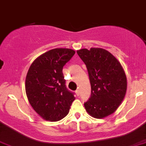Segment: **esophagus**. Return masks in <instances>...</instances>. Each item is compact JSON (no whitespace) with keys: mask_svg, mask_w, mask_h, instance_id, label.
Segmentation results:
<instances>
[{"mask_svg":"<svg viewBox=\"0 0 146 146\" xmlns=\"http://www.w3.org/2000/svg\"><path fill=\"white\" fill-rule=\"evenodd\" d=\"M76 94L77 96H79V90H76Z\"/></svg>","mask_w":146,"mask_h":146,"instance_id":"1","label":"esophagus"}]
</instances>
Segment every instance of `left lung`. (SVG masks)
I'll list each match as a JSON object with an SVG mask.
<instances>
[{
	"mask_svg": "<svg viewBox=\"0 0 146 146\" xmlns=\"http://www.w3.org/2000/svg\"><path fill=\"white\" fill-rule=\"evenodd\" d=\"M77 54L86 64L91 86V96L84 104L85 110L96 119L112 114L121 105L127 90V79L121 64L102 48L81 49Z\"/></svg>",
	"mask_w": 146,
	"mask_h": 146,
	"instance_id": "8db88e82",
	"label": "left lung"
}]
</instances>
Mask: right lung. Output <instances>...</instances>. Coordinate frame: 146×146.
Instances as JSON below:
<instances>
[{
    "label": "right lung",
    "mask_w": 146,
    "mask_h": 146,
    "mask_svg": "<svg viewBox=\"0 0 146 146\" xmlns=\"http://www.w3.org/2000/svg\"><path fill=\"white\" fill-rule=\"evenodd\" d=\"M67 48L50 50L38 56L29 68L25 81L27 96L34 111L44 120L65 117L75 97L65 85L62 69L75 54Z\"/></svg>",
    "instance_id": "1"
}]
</instances>
